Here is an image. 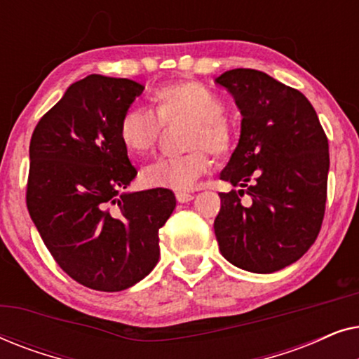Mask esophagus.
Wrapping results in <instances>:
<instances>
[{
	"mask_svg": "<svg viewBox=\"0 0 359 359\" xmlns=\"http://www.w3.org/2000/svg\"><path fill=\"white\" fill-rule=\"evenodd\" d=\"M193 199L194 196L191 193H186V191H178V193H176V201H178V203H189V201Z\"/></svg>",
	"mask_w": 359,
	"mask_h": 359,
	"instance_id": "esophagus-1",
	"label": "esophagus"
}]
</instances>
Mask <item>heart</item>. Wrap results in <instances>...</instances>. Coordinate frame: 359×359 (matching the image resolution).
<instances>
[{"label":"heart","mask_w":359,"mask_h":359,"mask_svg":"<svg viewBox=\"0 0 359 359\" xmlns=\"http://www.w3.org/2000/svg\"><path fill=\"white\" fill-rule=\"evenodd\" d=\"M155 112L142 107L129 109L119 122L121 142L130 154L147 155L158 142L161 126L176 119H191L188 154L160 158L142 170V183L150 188L189 191L210 170L209 152L227 154L232 147V126L224 102L203 83L180 80L165 83L151 93ZM205 148L208 149L205 150Z\"/></svg>","instance_id":"b5f03b06"}]
</instances>
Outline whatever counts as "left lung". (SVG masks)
Wrapping results in <instances>:
<instances>
[{"mask_svg":"<svg viewBox=\"0 0 359 359\" xmlns=\"http://www.w3.org/2000/svg\"><path fill=\"white\" fill-rule=\"evenodd\" d=\"M215 83L242 112L238 145L220 173L242 189L219 194V250L245 271H279L320 232L330 166L327 135L307 97L266 73L235 68ZM243 192L252 199L248 206L239 199Z\"/></svg>","mask_w":359,"mask_h":359,"instance_id":"obj_1","label":"left lung"}]
</instances>
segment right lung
Listing matches in <instances>:
<instances>
[{
    "label": "right lung",
    "mask_w": 359,
    "mask_h": 359,
    "mask_svg": "<svg viewBox=\"0 0 359 359\" xmlns=\"http://www.w3.org/2000/svg\"><path fill=\"white\" fill-rule=\"evenodd\" d=\"M142 91L127 78H83L42 116L29 145L32 222L58 266L96 291H124L155 268L158 230L176 205L165 188L124 193L137 170L119 122Z\"/></svg>",
    "instance_id": "right-lung-1"
}]
</instances>
